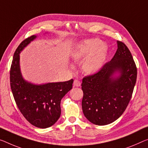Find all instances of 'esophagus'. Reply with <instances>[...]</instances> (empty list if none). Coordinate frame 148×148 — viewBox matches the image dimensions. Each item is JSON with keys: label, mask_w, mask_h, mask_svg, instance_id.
<instances>
[{"label": "esophagus", "mask_w": 148, "mask_h": 148, "mask_svg": "<svg viewBox=\"0 0 148 148\" xmlns=\"http://www.w3.org/2000/svg\"><path fill=\"white\" fill-rule=\"evenodd\" d=\"M74 87H80L81 86V82L79 80H75L73 82Z\"/></svg>", "instance_id": "34e87169"}]
</instances>
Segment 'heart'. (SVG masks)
<instances>
[{
    "instance_id": "heart-1",
    "label": "heart",
    "mask_w": 148,
    "mask_h": 148,
    "mask_svg": "<svg viewBox=\"0 0 148 148\" xmlns=\"http://www.w3.org/2000/svg\"><path fill=\"white\" fill-rule=\"evenodd\" d=\"M108 53V47L97 38L84 41L77 45L71 53L73 62H79L90 56L82 64V70L86 74L92 75L103 67Z\"/></svg>"
}]
</instances>
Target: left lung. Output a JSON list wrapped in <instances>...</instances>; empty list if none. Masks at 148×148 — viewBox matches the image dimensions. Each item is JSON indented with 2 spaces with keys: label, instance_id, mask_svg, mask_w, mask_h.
Returning a JSON list of instances; mask_svg holds the SVG:
<instances>
[{
  "label": "left lung",
  "instance_id": "1",
  "mask_svg": "<svg viewBox=\"0 0 148 148\" xmlns=\"http://www.w3.org/2000/svg\"><path fill=\"white\" fill-rule=\"evenodd\" d=\"M117 44L112 60L97 73L84 77L81 84L84 115L99 126L112 123L123 114L132 96L137 78V67L128 47L120 41ZM116 72L120 75L113 78Z\"/></svg>",
  "mask_w": 148,
  "mask_h": 148
}]
</instances>
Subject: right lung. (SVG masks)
<instances>
[{"mask_svg":"<svg viewBox=\"0 0 148 148\" xmlns=\"http://www.w3.org/2000/svg\"><path fill=\"white\" fill-rule=\"evenodd\" d=\"M36 36L20 43L14 54L10 70V87L18 108L25 119L40 128L51 126L61 115V101L72 88L73 79L65 82L34 85L22 78L20 69V53Z\"/></svg>","mask_w":148,"mask_h":148,"instance_id":"1","label":"right lung"}]
</instances>
